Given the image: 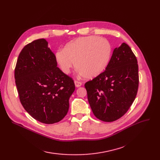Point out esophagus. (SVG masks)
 Instances as JSON below:
<instances>
[{
	"label": "esophagus",
	"mask_w": 160,
	"mask_h": 160,
	"mask_svg": "<svg viewBox=\"0 0 160 160\" xmlns=\"http://www.w3.org/2000/svg\"><path fill=\"white\" fill-rule=\"evenodd\" d=\"M74 83H75L76 87H77V88L81 86L82 84V83L81 82H79V81H77V80H75L74 81Z\"/></svg>",
	"instance_id": "obj_1"
}]
</instances>
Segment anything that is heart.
Listing matches in <instances>:
<instances>
[{"instance_id": "b5f03b06", "label": "heart", "mask_w": 160, "mask_h": 160, "mask_svg": "<svg viewBox=\"0 0 160 160\" xmlns=\"http://www.w3.org/2000/svg\"><path fill=\"white\" fill-rule=\"evenodd\" d=\"M112 47L109 41L95 36L81 37L69 41L56 51L55 58L62 71L69 74L73 67L86 78L101 74L110 61Z\"/></svg>"}]
</instances>
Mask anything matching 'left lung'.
Here are the masks:
<instances>
[{
    "mask_svg": "<svg viewBox=\"0 0 160 160\" xmlns=\"http://www.w3.org/2000/svg\"><path fill=\"white\" fill-rule=\"evenodd\" d=\"M138 86L137 58L125 43L114 49L106 70L85 83L94 115L104 122L115 121L128 112Z\"/></svg>",
    "mask_w": 160,
    "mask_h": 160,
    "instance_id": "1",
    "label": "left lung"
}]
</instances>
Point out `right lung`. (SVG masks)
Wrapping results in <instances>:
<instances>
[{
  "mask_svg": "<svg viewBox=\"0 0 160 160\" xmlns=\"http://www.w3.org/2000/svg\"><path fill=\"white\" fill-rule=\"evenodd\" d=\"M14 74L21 103L33 119L54 124L64 118L75 89L74 82L57 67L55 55L45 39L24 46Z\"/></svg>",
  "mask_w": 160,
  "mask_h": 160,
  "instance_id": "1",
  "label": "right lung"
}]
</instances>
